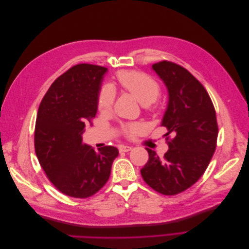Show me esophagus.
<instances>
[{
    "instance_id": "esophagus-1",
    "label": "esophagus",
    "mask_w": 249,
    "mask_h": 249,
    "mask_svg": "<svg viewBox=\"0 0 249 249\" xmlns=\"http://www.w3.org/2000/svg\"><path fill=\"white\" fill-rule=\"evenodd\" d=\"M133 146H130V145H123L120 146L119 150L120 152H124V153H126V152H130V150H132Z\"/></svg>"
}]
</instances>
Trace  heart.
<instances>
[{"instance_id": "1", "label": "heart", "mask_w": 249, "mask_h": 249, "mask_svg": "<svg viewBox=\"0 0 249 249\" xmlns=\"http://www.w3.org/2000/svg\"><path fill=\"white\" fill-rule=\"evenodd\" d=\"M118 84L129 91L139 101L147 106L154 103L160 95V86L158 82L146 73L135 71H122L116 74ZM115 100V92L112 87L105 86L101 89L97 100V106L101 112H110ZM141 130L140 124H130L125 126V133L134 135Z\"/></svg>"}]
</instances>
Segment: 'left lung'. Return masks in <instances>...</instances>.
<instances>
[{"instance_id": "1", "label": "left lung", "mask_w": 249, "mask_h": 249, "mask_svg": "<svg viewBox=\"0 0 249 249\" xmlns=\"http://www.w3.org/2000/svg\"><path fill=\"white\" fill-rule=\"evenodd\" d=\"M168 91L161 125L173 139L163 159L146 148L148 161L141 169L145 183L164 195H175L194 185L206 171L216 149V113L208 92L184 67L162 61L153 64Z\"/></svg>"}]
</instances>
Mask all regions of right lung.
<instances>
[{"label": "right lung", "mask_w": 249, "mask_h": 249, "mask_svg": "<svg viewBox=\"0 0 249 249\" xmlns=\"http://www.w3.org/2000/svg\"><path fill=\"white\" fill-rule=\"evenodd\" d=\"M108 69L78 64L57 78L42 99L35 125V153L59 191L86 198L109 179L118 156L114 146L94 150L83 142L85 124L97 112V100Z\"/></svg>", "instance_id": "1"}]
</instances>
